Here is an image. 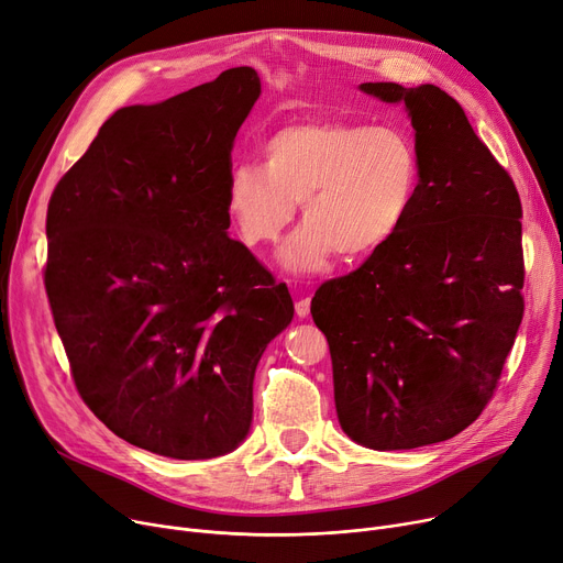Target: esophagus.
I'll return each mask as SVG.
<instances>
[{"instance_id": "34e87169", "label": "esophagus", "mask_w": 563, "mask_h": 563, "mask_svg": "<svg viewBox=\"0 0 563 563\" xmlns=\"http://www.w3.org/2000/svg\"><path fill=\"white\" fill-rule=\"evenodd\" d=\"M294 310H297V317L306 319V317L310 314V297H301V299L297 301V306H294Z\"/></svg>"}]
</instances>
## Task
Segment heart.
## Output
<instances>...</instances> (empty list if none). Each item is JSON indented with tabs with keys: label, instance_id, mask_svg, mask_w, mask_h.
I'll list each match as a JSON object with an SVG mask.
<instances>
[{
	"label": "heart",
	"instance_id": "b5f03b06",
	"mask_svg": "<svg viewBox=\"0 0 563 563\" xmlns=\"http://www.w3.org/2000/svg\"><path fill=\"white\" fill-rule=\"evenodd\" d=\"M420 189V155L397 125L297 121L262 143V166L234 164L225 212L251 249L276 244L297 217L303 228L283 251L291 272L323 269L338 251L361 260L393 242Z\"/></svg>",
	"mask_w": 563,
	"mask_h": 563
}]
</instances>
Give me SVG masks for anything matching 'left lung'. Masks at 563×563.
<instances>
[{
	"label": "left lung",
	"mask_w": 563,
	"mask_h": 563,
	"mask_svg": "<svg viewBox=\"0 0 563 563\" xmlns=\"http://www.w3.org/2000/svg\"><path fill=\"white\" fill-rule=\"evenodd\" d=\"M404 102L420 189L404 228L310 306L342 431L369 450L454 438L490 401L522 321V205L511 175L433 84L367 81Z\"/></svg>",
	"instance_id": "obj_1"
}]
</instances>
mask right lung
<instances>
[{
  "label": "right lung",
  "instance_id": "1",
  "mask_svg": "<svg viewBox=\"0 0 563 563\" xmlns=\"http://www.w3.org/2000/svg\"><path fill=\"white\" fill-rule=\"evenodd\" d=\"M253 68L118 109L47 205L45 291L75 388L159 456L232 452L262 353L294 317L285 283L228 236L232 141Z\"/></svg>",
  "mask_w": 563,
  "mask_h": 563
}]
</instances>
